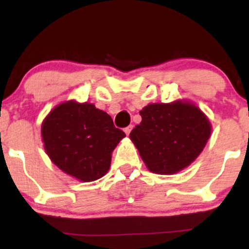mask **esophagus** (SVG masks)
Wrapping results in <instances>:
<instances>
[{"instance_id":"obj_1","label":"esophagus","mask_w":249,"mask_h":249,"mask_svg":"<svg viewBox=\"0 0 249 249\" xmlns=\"http://www.w3.org/2000/svg\"><path fill=\"white\" fill-rule=\"evenodd\" d=\"M131 130H132V125H130V126H127V127H125L124 128V132L126 133V134H128L131 132Z\"/></svg>"}]
</instances>
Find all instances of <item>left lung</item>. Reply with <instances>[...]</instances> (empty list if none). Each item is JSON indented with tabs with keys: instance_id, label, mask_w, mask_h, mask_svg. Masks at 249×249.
I'll return each instance as SVG.
<instances>
[{
	"instance_id": "obj_1",
	"label": "left lung",
	"mask_w": 249,
	"mask_h": 249,
	"mask_svg": "<svg viewBox=\"0 0 249 249\" xmlns=\"http://www.w3.org/2000/svg\"><path fill=\"white\" fill-rule=\"evenodd\" d=\"M139 113L142 123L130 138L153 173L172 174L187 167L210 138V121L191 103L150 104Z\"/></svg>"
}]
</instances>
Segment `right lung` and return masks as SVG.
Masks as SVG:
<instances>
[{
    "instance_id": "1",
    "label": "right lung",
    "mask_w": 249,
    "mask_h": 249,
    "mask_svg": "<svg viewBox=\"0 0 249 249\" xmlns=\"http://www.w3.org/2000/svg\"><path fill=\"white\" fill-rule=\"evenodd\" d=\"M124 137L112 118L90 103H63L42 124L44 148L53 164L85 182L107 172L112 151Z\"/></svg>"
}]
</instances>
